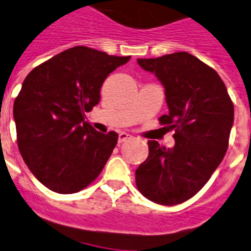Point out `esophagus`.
Returning a JSON list of instances; mask_svg holds the SVG:
<instances>
[{
    "label": "esophagus",
    "mask_w": 251,
    "mask_h": 251,
    "mask_svg": "<svg viewBox=\"0 0 251 251\" xmlns=\"http://www.w3.org/2000/svg\"><path fill=\"white\" fill-rule=\"evenodd\" d=\"M130 138H132V136H129V134L126 133V132H122V133H119V137H118V142H119V144H123V142L130 140Z\"/></svg>",
    "instance_id": "34e87169"
}]
</instances>
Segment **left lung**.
<instances>
[{"instance_id":"1","label":"left lung","mask_w":251,"mask_h":251,"mask_svg":"<svg viewBox=\"0 0 251 251\" xmlns=\"http://www.w3.org/2000/svg\"><path fill=\"white\" fill-rule=\"evenodd\" d=\"M137 63L164 86L169 113L159 122L175 130L176 144L167 149L149 141V156L136 169V185L156 204H181L204 187L225 158L233 103L218 73L191 53Z\"/></svg>"}]
</instances>
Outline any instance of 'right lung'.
<instances>
[{"label": "right lung", "mask_w": 251, "mask_h": 251, "mask_svg": "<svg viewBox=\"0 0 251 251\" xmlns=\"http://www.w3.org/2000/svg\"><path fill=\"white\" fill-rule=\"evenodd\" d=\"M130 56L86 46L57 53L26 75L14 102L19 151L51 191L74 194L99 177L118 142L84 121L106 76Z\"/></svg>", "instance_id": "right-lung-1"}]
</instances>
